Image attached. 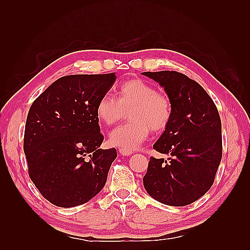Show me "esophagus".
I'll return each mask as SVG.
<instances>
[{
    "mask_svg": "<svg viewBox=\"0 0 250 250\" xmlns=\"http://www.w3.org/2000/svg\"><path fill=\"white\" fill-rule=\"evenodd\" d=\"M119 153L122 156H130L132 155V150L125 149V148H119Z\"/></svg>",
    "mask_w": 250,
    "mask_h": 250,
    "instance_id": "obj_1",
    "label": "esophagus"
}]
</instances>
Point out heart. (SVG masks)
<instances>
[{
	"instance_id": "1",
	"label": "heart",
	"mask_w": 250,
	"mask_h": 250,
	"mask_svg": "<svg viewBox=\"0 0 250 250\" xmlns=\"http://www.w3.org/2000/svg\"><path fill=\"white\" fill-rule=\"evenodd\" d=\"M97 116L106 125H115L129 113L130 121L110 132L113 146L135 149L152 132H162L171 122L173 102L169 95L158 91L151 83L132 78L117 89V99L104 94L98 101Z\"/></svg>"
}]
</instances>
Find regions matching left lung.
Listing matches in <instances>:
<instances>
[{
	"instance_id": "1",
	"label": "left lung",
	"mask_w": 250,
	"mask_h": 250,
	"mask_svg": "<svg viewBox=\"0 0 250 250\" xmlns=\"http://www.w3.org/2000/svg\"><path fill=\"white\" fill-rule=\"evenodd\" d=\"M166 89L173 116L153 149L168 161L150 157L143 178L146 191L160 203L185 206L213 186L222 157L221 120L214 101L193 79L175 71L145 72Z\"/></svg>"
}]
</instances>
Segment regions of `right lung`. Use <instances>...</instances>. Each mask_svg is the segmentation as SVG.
Segmentation results:
<instances>
[{"instance_id": "add662e5", "label": "right lung", "mask_w": 250, "mask_h": 250, "mask_svg": "<svg viewBox=\"0 0 250 250\" xmlns=\"http://www.w3.org/2000/svg\"><path fill=\"white\" fill-rule=\"evenodd\" d=\"M115 82L114 73L63 76L31 105L23 150L31 180L51 204L82 205L103 189L117 150L99 148L95 108Z\"/></svg>"}]
</instances>
